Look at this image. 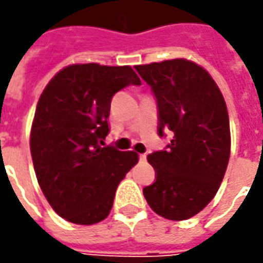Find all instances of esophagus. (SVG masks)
<instances>
[{
  "label": "esophagus",
  "instance_id": "34e87169",
  "mask_svg": "<svg viewBox=\"0 0 263 263\" xmlns=\"http://www.w3.org/2000/svg\"><path fill=\"white\" fill-rule=\"evenodd\" d=\"M139 159L142 160V162H143V160H146V154H141V155H139Z\"/></svg>",
  "mask_w": 263,
  "mask_h": 263
}]
</instances>
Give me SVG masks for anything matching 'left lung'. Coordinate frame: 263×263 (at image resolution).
I'll return each mask as SVG.
<instances>
[{
    "instance_id": "8db88e82",
    "label": "left lung",
    "mask_w": 263,
    "mask_h": 263,
    "mask_svg": "<svg viewBox=\"0 0 263 263\" xmlns=\"http://www.w3.org/2000/svg\"><path fill=\"white\" fill-rule=\"evenodd\" d=\"M151 87L159 112V137L172 132L163 151L148 155L156 171L143 196L156 214L187 220L218 192L230 159L226 101L211 76L186 59L135 66Z\"/></svg>"
}]
</instances>
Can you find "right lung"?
<instances>
[{"label": "right lung", "mask_w": 263, "mask_h": 263, "mask_svg": "<svg viewBox=\"0 0 263 263\" xmlns=\"http://www.w3.org/2000/svg\"><path fill=\"white\" fill-rule=\"evenodd\" d=\"M141 80L129 66L71 65L49 81L31 131L37 183L65 220L91 226L111 211L115 192L138 154L103 146L111 98Z\"/></svg>", "instance_id": "1"}]
</instances>
